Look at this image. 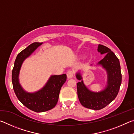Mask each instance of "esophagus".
<instances>
[{"instance_id": "34e87169", "label": "esophagus", "mask_w": 134, "mask_h": 134, "mask_svg": "<svg viewBox=\"0 0 134 134\" xmlns=\"http://www.w3.org/2000/svg\"><path fill=\"white\" fill-rule=\"evenodd\" d=\"M67 76L68 79H71L74 76V72L72 71H69L67 72Z\"/></svg>"}]
</instances>
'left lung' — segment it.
<instances>
[{
    "label": "left lung",
    "mask_w": 134,
    "mask_h": 134,
    "mask_svg": "<svg viewBox=\"0 0 134 134\" xmlns=\"http://www.w3.org/2000/svg\"><path fill=\"white\" fill-rule=\"evenodd\" d=\"M97 51L101 54H106L98 63L107 72V86L103 90L93 92L86 87L83 81L77 83V95L80 103L84 107L93 110H100L106 107L116 98L122 82V74L119 59L115 54L103 45L99 44ZM79 80L82 79L80 72L76 74Z\"/></svg>",
    "instance_id": "obj_1"
}]
</instances>
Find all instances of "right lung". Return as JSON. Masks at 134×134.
I'll use <instances>...</instances> for the list:
<instances>
[{"instance_id": "right-lung-1", "label": "right lung", "mask_w": 134, "mask_h": 134, "mask_svg": "<svg viewBox=\"0 0 134 134\" xmlns=\"http://www.w3.org/2000/svg\"><path fill=\"white\" fill-rule=\"evenodd\" d=\"M42 44L34 42L18 54L12 73L13 88L16 96L24 106L35 112H45L55 107L61 88L67 79L65 74L51 76L44 87L35 93L26 92L21 87L19 82V74L22 63Z\"/></svg>"}]
</instances>
